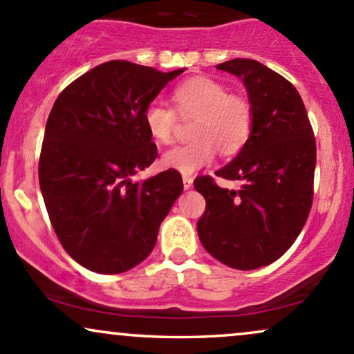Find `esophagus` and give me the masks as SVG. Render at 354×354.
<instances>
[{
  "label": "esophagus",
  "mask_w": 354,
  "mask_h": 354,
  "mask_svg": "<svg viewBox=\"0 0 354 354\" xmlns=\"http://www.w3.org/2000/svg\"><path fill=\"white\" fill-rule=\"evenodd\" d=\"M183 186H185V189L193 188V178H191V176H183Z\"/></svg>",
  "instance_id": "obj_1"
}]
</instances>
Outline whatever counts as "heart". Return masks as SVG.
<instances>
[{
    "mask_svg": "<svg viewBox=\"0 0 354 354\" xmlns=\"http://www.w3.org/2000/svg\"><path fill=\"white\" fill-rule=\"evenodd\" d=\"M171 100L181 118H194L189 133L193 141L168 149L161 158L165 168L188 176L209 165L216 151L231 156L246 145L253 129V111L245 98L230 95L225 84L198 76L174 88ZM174 111L160 101L145 109L146 129L160 143L173 140Z\"/></svg>",
    "mask_w": 354,
    "mask_h": 354,
    "instance_id": "obj_1",
    "label": "heart"
}]
</instances>
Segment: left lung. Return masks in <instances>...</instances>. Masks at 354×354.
I'll use <instances>...</instances> for the list:
<instances>
[{
  "label": "left lung",
  "mask_w": 354,
  "mask_h": 354,
  "mask_svg": "<svg viewBox=\"0 0 354 354\" xmlns=\"http://www.w3.org/2000/svg\"><path fill=\"white\" fill-rule=\"evenodd\" d=\"M216 68L245 84L253 129L233 161L214 173L239 181V189L219 188L209 176L194 180L206 200L198 236L223 265L256 270L281 258L306 223L315 181V135L301 96L281 75L248 58Z\"/></svg>",
  "instance_id": "left-lung-1"
}]
</instances>
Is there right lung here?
Wrapping results in <instances>:
<instances>
[{
	"instance_id": "right-lung-1",
	"label": "right lung",
	"mask_w": 354,
	"mask_h": 354,
	"mask_svg": "<svg viewBox=\"0 0 354 354\" xmlns=\"http://www.w3.org/2000/svg\"><path fill=\"white\" fill-rule=\"evenodd\" d=\"M185 71L108 61L53 104L39 156V188L66 253L89 271L118 274L148 258L183 193L173 169L133 181L156 160L145 109Z\"/></svg>"
}]
</instances>
